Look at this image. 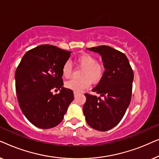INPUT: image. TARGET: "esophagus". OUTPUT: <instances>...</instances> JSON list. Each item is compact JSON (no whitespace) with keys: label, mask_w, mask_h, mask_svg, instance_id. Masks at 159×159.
I'll use <instances>...</instances> for the list:
<instances>
[{"label":"esophagus","mask_w":159,"mask_h":159,"mask_svg":"<svg viewBox=\"0 0 159 159\" xmlns=\"http://www.w3.org/2000/svg\"><path fill=\"white\" fill-rule=\"evenodd\" d=\"M77 95H78V93L77 92H75H75H74V96H75V98L77 97Z\"/></svg>","instance_id":"obj_1"}]
</instances>
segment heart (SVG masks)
Wrapping results in <instances>:
<instances>
[{
    "instance_id": "heart-1",
    "label": "heart",
    "mask_w": 159,
    "mask_h": 159,
    "mask_svg": "<svg viewBox=\"0 0 159 159\" xmlns=\"http://www.w3.org/2000/svg\"><path fill=\"white\" fill-rule=\"evenodd\" d=\"M78 65L84 69L80 80H71L65 83L66 88L75 92H80L90 86L91 82L98 84L101 81L105 75V66L102 63L98 62L94 56L89 53H82L77 58ZM63 77L69 79L72 75V67L69 61L63 64L61 69Z\"/></svg>"
}]
</instances>
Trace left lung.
<instances>
[{"label": "left lung", "instance_id": "1", "mask_svg": "<svg viewBox=\"0 0 159 159\" xmlns=\"http://www.w3.org/2000/svg\"><path fill=\"white\" fill-rule=\"evenodd\" d=\"M101 56L105 75L92 90L103 97L85 93L83 113L87 123L93 129L104 132L120 122L132 97L134 73L125 54L110 46L88 48Z\"/></svg>", "mask_w": 159, "mask_h": 159}]
</instances>
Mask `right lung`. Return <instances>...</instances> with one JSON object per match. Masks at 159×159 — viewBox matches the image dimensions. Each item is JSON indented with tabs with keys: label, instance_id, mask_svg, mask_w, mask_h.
I'll return each mask as SVG.
<instances>
[{
	"label": "right lung",
	"instance_id": "add662e5",
	"mask_svg": "<svg viewBox=\"0 0 159 159\" xmlns=\"http://www.w3.org/2000/svg\"><path fill=\"white\" fill-rule=\"evenodd\" d=\"M71 52L51 45L28 51L16 73V92L21 110L32 125L50 129L61 122L74 100L73 91L63 87L61 69ZM60 90L53 95L52 90Z\"/></svg>",
	"mask_w": 159,
	"mask_h": 159
}]
</instances>
